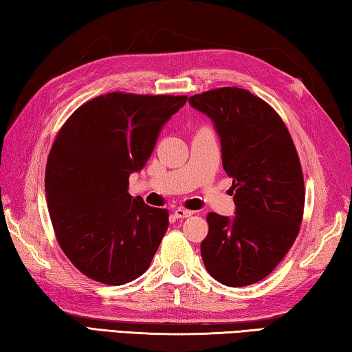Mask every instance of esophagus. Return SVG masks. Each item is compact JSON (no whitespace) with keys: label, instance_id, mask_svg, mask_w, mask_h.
Segmentation results:
<instances>
[{"label":"esophagus","instance_id":"1","mask_svg":"<svg viewBox=\"0 0 352 352\" xmlns=\"http://www.w3.org/2000/svg\"><path fill=\"white\" fill-rule=\"evenodd\" d=\"M191 214H193V211H190V210H185V208H176V210H175V216H176L177 219L190 217Z\"/></svg>","mask_w":352,"mask_h":352}]
</instances>
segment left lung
I'll return each mask as SVG.
<instances>
[{
    "instance_id": "left-lung-1",
    "label": "left lung",
    "mask_w": 352,
    "mask_h": 352,
    "mask_svg": "<svg viewBox=\"0 0 352 352\" xmlns=\"http://www.w3.org/2000/svg\"><path fill=\"white\" fill-rule=\"evenodd\" d=\"M188 102L214 124L236 205L233 217L208 213L202 261L217 282L247 287L265 279L299 234L305 205L299 156L280 116L248 90L216 89Z\"/></svg>"
}]
</instances>
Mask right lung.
<instances>
[{
  "label": "right lung",
  "instance_id": "obj_1",
  "mask_svg": "<svg viewBox=\"0 0 352 352\" xmlns=\"http://www.w3.org/2000/svg\"><path fill=\"white\" fill-rule=\"evenodd\" d=\"M187 96L101 95L65 121L45 167V197L59 247L90 279L124 285L150 267L168 211L129 193L165 122Z\"/></svg>",
  "mask_w": 352,
  "mask_h": 352
}]
</instances>
